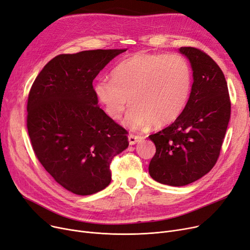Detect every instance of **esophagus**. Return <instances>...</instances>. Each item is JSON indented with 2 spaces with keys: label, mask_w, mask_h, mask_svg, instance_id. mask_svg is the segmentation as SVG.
I'll return each mask as SVG.
<instances>
[{
  "label": "esophagus",
  "mask_w": 250,
  "mask_h": 250,
  "mask_svg": "<svg viewBox=\"0 0 250 250\" xmlns=\"http://www.w3.org/2000/svg\"><path fill=\"white\" fill-rule=\"evenodd\" d=\"M128 140H129V144H130V145L134 146V145L137 144V142H139V141L141 140V137L136 136V135H133V134H130V135L128 136Z\"/></svg>",
  "instance_id": "obj_1"
}]
</instances>
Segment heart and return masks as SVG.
Here are the masks:
<instances>
[{
    "mask_svg": "<svg viewBox=\"0 0 250 250\" xmlns=\"http://www.w3.org/2000/svg\"><path fill=\"white\" fill-rule=\"evenodd\" d=\"M191 90V70L186 59L177 54L129 56L112 72V79H101L94 94L104 112L117 120L128 98L132 105L123 124L132 130L167 125L180 116Z\"/></svg>",
    "mask_w": 250,
    "mask_h": 250,
    "instance_id": "1",
    "label": "heart"
}]
</instances>
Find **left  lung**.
<instances>
[{"instance_id":"left-lung-1","label":"left lung","mask_w":250,"mask_h":250,"mask_svg":"<svg viewBox=\"0 0 250 250\" xmlns=\"http://www.w3.org/2000/svg\"><path fill=\"white\" fill-rule=\"evenodd\" d=\"M179 53L192 69L188 102L174 123L148 136L157 150L149 175L170 186L192 183L212 169L231 115L227 82L218 64L195 47L182 46Z\"/></svg>"}]
</instances>
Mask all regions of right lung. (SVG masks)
<instances>
[{"instance_id": "right-lung-1", "label": "right lung", "mask_w": 250, "mask_h": 250, "mask_svg": "<svg viewBox=\"0 0 250 250\" xmlns=\"http://www.w3.org/2000/svg\"><path fill=\"white\" fill-rule=\"evenodd\" d=\"M125 49L59 55L35 78L27 130L35 156L57 183L90 195L111 183L110 164L128 146L126 130L98 105L93 79Z\"/></svg>"}]
</instances>
